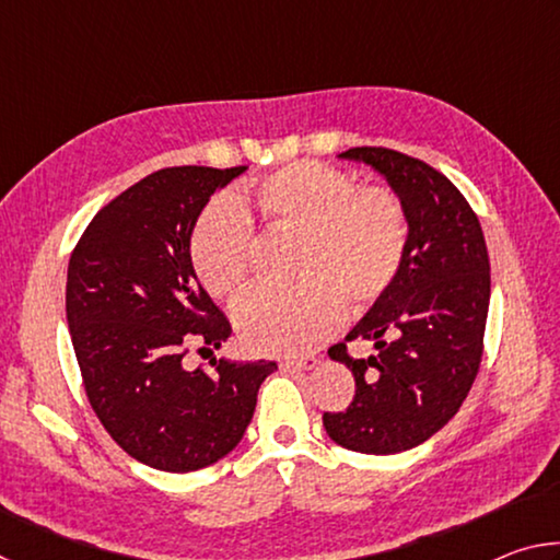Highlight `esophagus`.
<instances>
[{"instance_id":"obj_1","label":"esophagus","mask_w":560,"mask_h":560,"mask_svg":"<svg viewBox=\"0 0 560 560\" xmlns=\"http://www.w3.org/2000/svg\"><path fill=\"white\" fill-rule=\"evenodd\" d=\"M318 363L316 358H287V360H281V371H289V373H301V371H311V368H314Z\"/></svg>"}]
</instances>
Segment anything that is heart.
Masks as SVG:
<instances>
[{
    "label": "heart",
    "instance_id": "heart-1",
    "mask_svg": "<svg viewBox=\"0 0 560 560\" xmlns=\"http://www.w3.org/2000/svg\"><path fill=\"white\" fill-rule=\"evenodd\" d=\"M299 236L293 291L246 299L234 314L242 343L259 355H301L340 320V301L365 308L395 287L410 249L402 197L387 185H355L346 170L316 160L283 165L249 197L214 202L189 236V261L214 299L236 301L252 283L254 232Z\"/></svg>",
    "mask_w": 560,
    "mask_h": 560
}]
</instances>
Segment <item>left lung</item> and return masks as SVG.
<instances>
[{
  "label": "left lung",
  "instance_id": "obj_1",
  "mask_svg": "<svg viewBox=\"0 0 560 560\" xmlns=\"http://www.w3.org/2000/svg\"><path fill=\"white\" fill-rule=\"evenodd\" d=\"M340 158L373 165L402 197L410 249L395 287L346 336L373 340L377 353L328 348L353 371L355 395L346 410L324 412V428L346 450L395 454L442 430L479 373L491 293L487 242L464 195L424 160L373 145Z\"/></svg>",
  "mask_w": 560,
  "mask_h": 560
}]
</instances>
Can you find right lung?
Wrapping results in <instances>:
<instances>
[{"mask_svg": "<svg viewBox=\"0 0 560 560\" xmlns=\"http://www.w3.org/2000/svg\"><path fill=\"white\" fill-rule=\"evenodd\" d=\"M179 165L150 173L93 217L69 261L66 318L89 402L120 450L163 471L210 467L240 444L271 360H210L232 326L189 261V236L217 189L242 175Z\"/></svg>", "mask_w": 560, "mask_h": 560, "instance_id": "add662e5", "label": "right lung"}]
</instances>
